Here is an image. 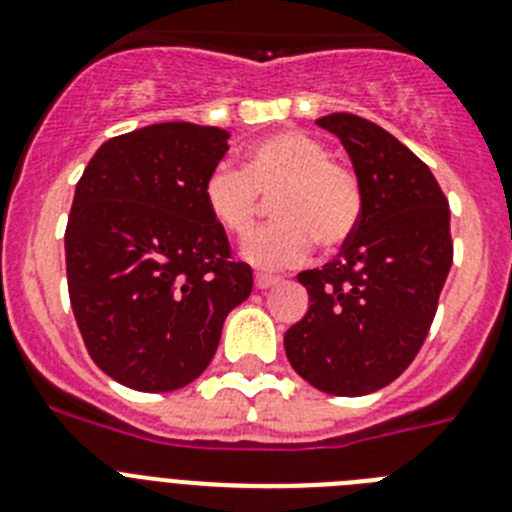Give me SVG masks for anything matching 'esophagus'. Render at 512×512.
<instances>
[{
  "label": "esophagus",
  "mask_w": 512,
  "mask_h": 512,
  "mask_svg": "<svg viewBox=\"0 0 512 512\" xmlns=\"http://www.w3.org/2000/svg\"><path fill=\"white\" fill-rule=\"evenodd\" d=\"M256 289H269L274 284H279V276H271V274H256Z\"/></svg>",
  "instance_id": "1"
}]
</instances>
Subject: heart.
Listing matches in <instances>:
<instances>
[{
  "instance_id": "b5f03b06",
  "label": "heart",
  "mask_w": 512,
  "mask_h": 512,
  "mask_svg": "<svg viewBox=\"0 0 512 512\" xmlns=\"http://www.w3.org/2000/svg\"><path fill=\"white\" fill-rule=\"evenodd\" d=\"M205 205L228 236L243 238L256 223L261 195L271 198L276 223L243 243V259L259 269L297 266L312 253L353 236L363 210L358 177L332 162L325 144L302 131H279L253 144L246 167L218 164L203 187Z\"/></svg>"
}]
</instances>
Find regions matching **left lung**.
Returning a JSON list of instances; mask_svg holds the SVG:
<instances>
[{
    "mask_svg": "<svg viewBox=\"0 0 512 512\" xmlns=\"http://www.w3.org/2000/svg\"><path fill=\"white\" fill-rule=\"evenodd\" d=\"M317 126L348 152L363 210L337 259L297 276L309 309L284 332V350L317 391L365 396L424 345L452 269L449 203L429 167L373 121L330 114Z\"/></svg>",
    "mask_w": 512,
    "mask_h": 512,
    "instance_id": "obj_1",
    "label": "left lung"
}]
</instances>
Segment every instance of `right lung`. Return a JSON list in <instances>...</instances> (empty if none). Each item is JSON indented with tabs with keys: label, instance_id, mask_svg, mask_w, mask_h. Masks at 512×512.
<instances>
[{
	"label": "right lung",
	"instance_id": "add662e5",
	"mask_svg": "<svg viewBox=\"0 0 512 512\" xmlns=\"http://www.w3.org/2000/svg\"><path fill=\"white\" fill-rule=\"evenodd\" d=\"M218 126L162 121L98 147L75 185L65 269L93 363L121 386L177 391L203 373L253 289L203 187L228 152Z\"/></svg>",
	"mask_w": 512,
	"mask_h": 512
}]
</instances>
